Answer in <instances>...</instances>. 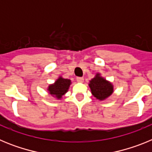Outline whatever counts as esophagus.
Returning <instances> with one entry per match:
<instances>
[{
    "mask_svg": "<svg viewBox=\"0 0 152 152\" xmlns=\"http://www.w3.org/2000/svg\"><path fill=\"white\" fill-rule=\"evenodd\" d=\"M77 81L79 83H82L84 82V78L81 77H77Z\"/></svg>",
    "mask_w": 152,
    "mask_h": 152,
    "instance_id": "34e87169",
    "label": "esophagus"
}]
</instances>
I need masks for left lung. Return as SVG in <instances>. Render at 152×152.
Instances as JSON below:
<instances>
[{
	"mask_svg": "<svg viewBox=\"0 0 152 152\" xmlns=\"http://www.w3.org/2000/svg\"><path fill=\"white\" fill-rule=\"evenodd\" d=\"M89 87L94 96L100 100L108 98L113 92V85L102 77L100 74H96V76L90 80Z\"/></svg>",
	"mask_w": 152,
	"mask_h": 152,
	"instance_id": "8db88e82",
	"label": "left lung"
}]
</instances>
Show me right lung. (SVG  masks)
Wrapping results in <instances>:
<instances>
[{
    "instance_id": "obj_1",
    "label": "right lung",
    "mask_w": 152,
    "mask_h": 152,
    "mask_svg": "<svg viewBox=\"0 0 152 152\" xmlns=\"http://www.w3.org/2000/svg\"><path fill=\"white\" fill-rule=\"evenodd\" d=\"M71 84V80L59 77L54 84L49 86L48 91L52 96H56L57 99H61L63 95H64V94L68 91Z\"/></svg>"
}]
</instances>
